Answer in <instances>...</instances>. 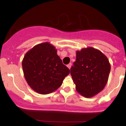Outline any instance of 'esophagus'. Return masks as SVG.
Returning <instances> with one entry per match:
<instances>
[{
  "label": "esophagus",
  "instance_id": "esophagus-1",
  "mask_svg": "<svg viewBox=\"0 0 126 126\" xmlns=\"http://www.w3.org/2000/svg\"><path fill=\"white\" fill-rule=\"evenodd\" d=\"M67 67L69 68V69H70V68H71V66H72V63H69V64H68L67 65Z\"/></svg>",
  "mask_w": 126,
  "mask_h": 126
}]
</instances>
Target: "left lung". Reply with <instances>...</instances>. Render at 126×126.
I'll return each instance as SVG.
<instances>
[{
	"instance_id": "obj_1",
	"label": "left lung",
	"mask_w": 126,
	"mask_h": 126,
	"mask_svg": "<svg viewBox=\"0 0 126 126\" xmlns=\"http://www.w3.org/2000/svg\"><path fill=\"white\" fill-rule=\"evenodd\" d=\"M110 70L107 56L100 50L89 47L76 51L70 74L76 91L85 98H91L105 88Z\"/></svg>"
}]
</instances>
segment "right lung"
Listing matches in <instances>:
<instances>
[{"label": "right lung", "instance_id": "right-lung-1", "mask_svg": "<svg viewBox=\"0 0 126 126\" xmlns=\"http://www.w3.org/2000/svg\"><path fill=\"white\" fill-rule=\"evenodd\" d=\"M22 66L29 86L43 95L57 90L70 73L57 55V49L48 42L36 45L27 51Z\"/></svg>", "mask_w": 126, "mask_h": 126}]
</instances>
